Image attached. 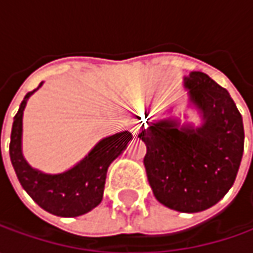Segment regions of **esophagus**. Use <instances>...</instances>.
Returning <instances> with one entry per match:
<instances>
[{"mask_svg": "<svg viewBox=\"0 0 253 253\" xmlns=\"http://www.w3.org/2000/svg\"><path fill=\"white\" fill-rule=\"evenodd\" d=\"M132 133H133V135H136V133H138V132H139V126H132Z\"/></svg>", "mask_w": 253, "mask_h": 253, "instance_id": "1", "label": "esophagus"}]
</instances>
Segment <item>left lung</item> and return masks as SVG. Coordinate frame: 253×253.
<instances>
[{
	"instance_id": "left-lung-1",
	"label": "left lung",
	"mask_w": 253,
	"mask_h": 253,
	"mask_svg": "<svg viewBox=\"0 0 253 253\" xmlns=\"http://www.w3.org/2000/svg\"><path fill=\"white\" fill-rule=\"evenodd\" d=\"M201 125L161 120L142 126L143 165L156 200L180 212L212 207L232 187L244 153L242 117L229 92L206 73L184 77ZM146 115V114H145Z\"/></svg>"
}]
</instances>
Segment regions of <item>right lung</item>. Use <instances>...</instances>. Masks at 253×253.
Here are the masks:
<instances>
[{"label":"right lung","instance_id":"add662e5","mask_svg":"<svg viewBox=\"0 0 253 253\" xmlns=\"http://www.w3.org/2000/svg\"><path fill=\"white\" fill-rule=\"evenodd\" d=\"M42 84H39V87ZM36 90L25 95L24 101L21 102L19 110L14 117L9 143L11 163L21 186L44 211L57 217L83 215L101 203L107 170L112 162L125 151L128 142L132 139V133L122 131L104 138L88 152L85 158L63 173L49 174L34 169L22 155V117L28 98Z\"/></svg>","mask_w":253,"mask_h":253}]
</instances>
